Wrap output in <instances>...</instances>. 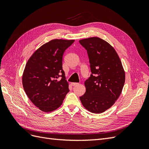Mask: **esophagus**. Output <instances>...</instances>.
<instances>
[{
    "label": "esophagus",
    "mask_w": 149,
    "mask_h": 149,
    "mask_svg": "<svg viewBox=\"0 0 149 149\" xmlns=\"http://www.w3.org/2000/svg\"><path fill=\"white\" fill-rule=\"evenodd\" d=\"M71 84V86H76L79 85L78 83H72Z\"/></svg>",
    "instance_id": "1"
}]
</instances>
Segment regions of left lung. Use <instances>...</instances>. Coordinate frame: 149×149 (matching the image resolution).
Returning <instances> with one entry per match:
<instances>
[{"mask_svg":"<svg viewBox=\"0 0 149 149\" xmlns=\"http://www.w3.org/2000/svg\"><path fill=\"white\" fill-rule=\"evenodd\" d=\"M79 42L87 50L92 73L85 81L86 92L79 99L89 112L102 113L119 97L125 83V71L115 49L105 40L91 37Z\"/></svg>","mask_w":149,"mask_h":149,"instance_id":"8db88e82","label":"left lung"}]
</instances>
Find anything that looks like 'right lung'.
I'll return each mask as SVG.
<instances>
[{
  "label": "right lung",
  "instance_id": "add662e5",
  "mask_svg": "<svg viewBox=\"0 0 149 149\" xmlns=\"http://www.w3.org/2000/svg\"><path fill=\"white\" fill-rule=\"evenodd\" d=\"M74 42L50 40L38 48L26 63L22 84L30 100L42 111L49 112L58 109L70 91L62 61L65 51ZM60 76L62 79L58 80Z\"/></svg>",
  "mask_w": 149,
  "mask_h": 149
}]
</instances>
